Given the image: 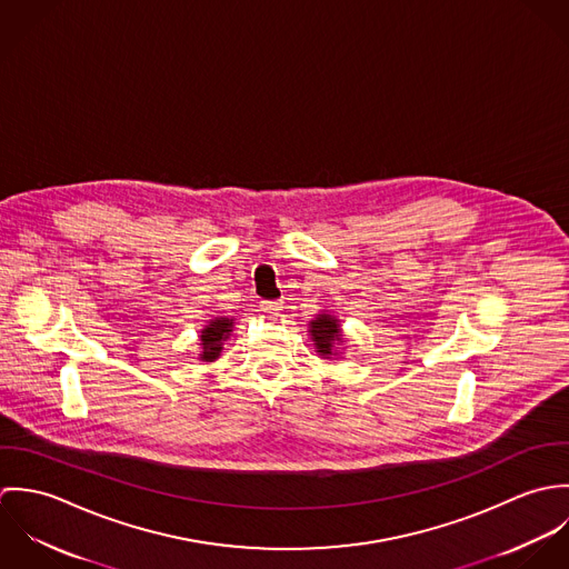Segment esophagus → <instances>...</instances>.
<instances>
[{"label": "esophagus", "instance_id": "34e87169", "mask_svg": "<svg viewBox=\"0 0 569 569\" xmlns=\"http://www.w3.org/2000/svg\"><path fill=\"white\" fill-rule=\"evenodd\" d=\"M260 311L267 316V318H278L282 313V302H262L260 305Z\"/></svg>", "mask_w": 569, "mask_h": 569}]
</instances>
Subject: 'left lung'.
<instances>
[{"instance_id":"1","label":"left lung","mask_w":569,"mask_h":569,"mask_svg":"<svg viewBox=\"0 0 569 569\" xmlns=\"http://www.w3.org/2000/svg\"><path fill=\"white\" fill-rule=\"evenodd\" d=\"M309 335L316 346V352L322 359L332 361V357H337V346L343 343V335H341V325L335 313H326V311L318 313L309 322Z\"/></svg>"}]
</instances>
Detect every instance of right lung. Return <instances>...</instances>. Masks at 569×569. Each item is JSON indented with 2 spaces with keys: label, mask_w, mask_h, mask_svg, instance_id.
Here are the masks:
<instances>
[{
  "label": "right lung",
  "mask_w": 569,
  "mask_h": 569,
  "mask_svg": "<svg viewBox=\"0 0 569 569\" xmlns=\"http://www.w3.org/2000/svg\"><path fill=\"white\" fill-rule=\"evenodd\" d=\"M234 328V318H212L208 325L199 330V352L197 359L203 363H212L221 357L223 343L230 339Z\"/></svg>",
  "instance_id": "1"
}]
</instances>
